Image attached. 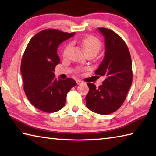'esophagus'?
Listing matches in <instances>:
<instances>
[{
  "label": "esophagus",
  "instance_id": "obj_1",
  "mask_svg": "<svg viewBox=\"0 0 156 156\" xmlns=\"http://www.w3.org/2000/svg\"><path fill=\"white\" fill-rule=\"evenodd\" d=\"M76 83H77V84H83V82L81 81V80H76Z\"/></svg>",
  "mask_w": 156,
  "mask_h": 156
}]
</instances>
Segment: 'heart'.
Instances as JSON below:
<instances>
[{
    "label": "heart",
    "instance_id": "heart-1",
    "mask_svg": "<svg viewBox=\"0 0 156 156\" xmlns=\"http://www.w3.org/2000/svg\"><path fill=\"white\" fill-rule=\"evenodd\" d=\"M72 43L80 44L87 54H92L95 55V56L98 53L100 48H101V42L100 41L98 38L93 36L85 37V38L81 39L80 41L78 40V39H75V40L72 41ZM71 47H72L71 44H68L64 47L62 52L63 58H66L67 56ZM76 72L78 73L80 72L81 69L77 68Z\"/></svg>",
    "mask_w": 156,
    "mask_h": 156
}]
</instances>
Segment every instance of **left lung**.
Wrapping results in <instances>:
<instances>
[{
  "label": "left lung",
  "instance_id": "8db88e82",
  "mask_svg": "<svg viewBox=\"0 0 156 156\" xmlns=\"http://www.w3.org/2000/svg\"><path fill=\"white\" fill-rule=\"evenodd\" d=\"M98 30L105 36V54L95 74L105 80L98 87L87 83L86 105L92 112L107 115L117 111L125 100L133 80L132 62L128 47L118 34L109 29Z\"/></svg>",
  "mask_w": 156,
  "mask_h": 156
}]
</instances>
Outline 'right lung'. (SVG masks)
I'll return each mask as SVG.
<instances>
[{"mask_svg":"<svg viewBox=\"0 0 156 156\" xmlns=\"http://www.w3.org/2000/svg\"><path fill=\"white\" fill-rule=\"evenodd\" d=\"M74 34L44 30L31 38L23 55L20 72L24 91L31 104L42 112L54 113L61 109L67 93L76 85L72 78L57 80L54 73L60 62L58 47Z\"/></svg>","mask_w":156,"mask_h":156,"instance_id":"add662e5","label":"right lung"}]
</instances>
